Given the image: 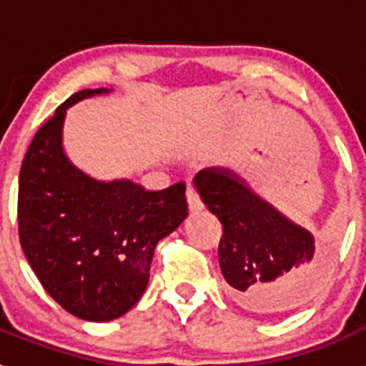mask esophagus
Instances as JSON below:
<instances>
[{"instance_id":"obj_1","label":"esophagus","mask_w":366,"mask_h":366,"mask_svg":"<svg viewBox=\"0 0 366 366\" xmlns=\"http://www.w3.org/2000/svg\"><path fill=\"white\" fill-rule=\"evenodd\" d=\"M187 203H189V209H190V211H192V212L202 211V209H203L202 199H199L198 192L194 190L192 185L187 187Z\"/></svg>"}]
</instances>
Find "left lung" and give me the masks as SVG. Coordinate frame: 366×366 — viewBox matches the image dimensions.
<instances>
[{
	"label": "left lung",
	"instance_id": "1",
	"mask_svg": "<svg viewBox=\"0 0 366 366\" xmlns=\"http://www.w3.org/2000/svg\"><path fill=\"white\" fill-rule=\"evenodd\" d=\"M194 187L219 219V269L242 308L260 315L290 312L317 292L326 254L306 227L258 196L225 167L203 168Z\"/></svg>",
	"mask_w": 366,
	"mask_h": 366
}]
</instances>
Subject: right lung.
I'll list each match as a JSON object with an SVG mask.
<instances>
[{
    "label": "right lung",
    "instance_id": "right-lung-1",
    "mask_svg": "<svg viewBox=\"0 0 366 366\" xmlns=\"http://www.w3.org/2000/svg\"><path fill=\"white\" fill-rule=\"evenodd\" d=\"M112 89H82L58 106L25 154L19 242L44 290L92 322L130 312L148 286L157 242L187 218L185 183L150 192L132 179H95L64 150L67 109Z\"/></svg>",
    "mask_w": 366,
    "mask_h": 366
}]
</instances>
